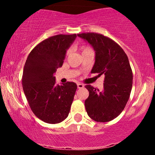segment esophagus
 Returning a JSON list of instances; mask_svg holds the SVG:
<instances>
[{
	"label": "esophagus",
	"instance_id": "esophagus-1",
	"mask_svg": "<svg viewBox=\"0 0 155 155\" xmlns=\"http://www.w3.org/2000/svg\"><path fill=\"white\" fill-rule=\"evenodd\" d=\"M77 87H78V88H79V89H81V88L84 87V85L81 83H78L77 84Z\"/></svg>",
	"mask_w": 155,
	"mask_h": 155
}]
</instances>
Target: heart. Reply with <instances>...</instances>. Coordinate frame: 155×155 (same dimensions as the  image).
I'll return each mask as SVG.
<instances>
[{"label":"heart","instance_id":"1","mask_svg":"<svg viewBox=\"0 0 155 155\" xmlns=\"http://www.w3.org/2000/svg\"><path fill=\"white\" fill-rule=\"evenodd\" d=\"M80 50L81 51V52L84 53V52H86V51H87L92 50V49H90V47H86V46H82V47H80ZM68 53H69V51H67V52H66V56H67L68 54Z\"/></svg>","mask_w":155,"mask_h":155}]
</instances>
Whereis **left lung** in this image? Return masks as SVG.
<instances>
[{"label": "left lung", "instance_id": "8db88e82", "mask_svg": "<svg viewBox=\"0 0 155 155\" xmlns=\"http://www.w3.org/2000/svg\"><path fill=\"white\" fill-rule=\"evenodd\" d=\"M77 35L87 41L95 51L92 74L105 76L103 91L90 84L85 86L89 91L84 101L87 113L96 122H109L123 111L130 95L133 72L128 58L118 44L104 35L83 33Z\"/></svg>", "mask_w": 155, "mask_h": 155}]
</instances>
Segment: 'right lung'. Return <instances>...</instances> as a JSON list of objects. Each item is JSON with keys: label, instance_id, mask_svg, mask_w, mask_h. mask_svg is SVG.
<instances>
[{"label": "right lung", "instance_id": "1", "mask_svg": "<svg viewBox=\"0 0 155 155\" xmlns=\"http://www.w3.org/2000/svg\"><path fill=\"white\" fill-rule=\"evenodd\" d=\"M76 37L60 34L42 41L25 64L23 91L33 114L47 123H60L68 116L77 85L67 81L56 86L54 74L63 65L66 50Z\"/></svg>", "mask_w": 155, "mask_h": 155}]
</instances>
